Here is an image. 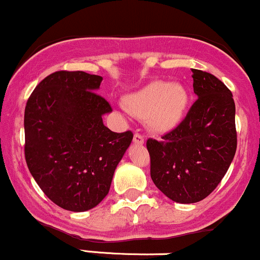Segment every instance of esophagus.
I'll return each mask as SVG.
<instances>
[{
    "instance_id": "obj_1",
    "label": "esophagus",
    "mask_w": 260,
    "mask_h": 260,
    "mask_svg": "<svg viewBox=\"0 0 260 260\" xmlns=\"http://www.w3.org/2000/svg\"><path fill=\"white\" fill-rule=\"evenodd\" d=\"M144 136H142L141 134L136 133L135 135H134V144L135 145H144Z\"/></svg>"
}]
</instances>
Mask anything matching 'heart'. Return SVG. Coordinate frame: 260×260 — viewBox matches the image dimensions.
<instances>
[{
  "label": "heart",
  "mask_w": 260,
  "mask_h": 260,
  "mask_svg": "<svg viewBox=\"0 0 260 260\" xmlns=\"http://www.w3.org/2000/svg\"><path fill=\"white\" fill-rule=\"evenodd\" d=\"M188 103V90L180 83L152 82L125 98L127 111L146 119L150 129L156 133L174 130L182 121Z\"/></svg>",
  "instance_id": "heart-1"
}]
</instances>
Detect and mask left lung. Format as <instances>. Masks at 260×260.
<instances>
[{
  "instance_id": "1",
  "label": "left lung",
  "mask_w": 260,
  "mask_h": 260,
  "mask_svg": "<svg viewBox=\"0 0 260 260\" xmlns=\"http://www.w3.org/2000/svg\"><path fill=\"white\" fill-rule=\"evenodd\" d=\"M198 96L176 129L146 142L155 186L177 203H196L218 186L237 150L236 105L222 82L192 69Z\"/></svg>"
}]
</instances>
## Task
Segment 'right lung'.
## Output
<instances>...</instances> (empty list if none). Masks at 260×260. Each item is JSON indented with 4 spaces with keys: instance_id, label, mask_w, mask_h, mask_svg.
Here are the masks:
<instances>
[{
    "instance_id": "add662e5",
    "label": "right lung",
    "mask_w": 260,
    "mask_h": 260,
    "mask_svg": "<svg viewBox=\"0 0 260 260\" xmlns=\"http://www.w3.org/2000/svg\"><path fill=\"white\" fill-rule=\"evenodd\" d=\"M103 78L55 72L30 94L24 110V156L47 197L67 211L84 212L109 193L133 133L103 122L110 104L96 93Z\"/></svg>"
}]
</instances>
